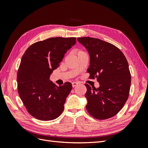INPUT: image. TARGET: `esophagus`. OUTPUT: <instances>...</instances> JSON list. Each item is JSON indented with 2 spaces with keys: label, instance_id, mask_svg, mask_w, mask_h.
<instances>
[{
  "label": "esophagus",
  "instance_id": "34e87169",
  "mask_svg": "<svg viewBox=\"0 0 148 148\" xmlns=\"http://www.w3.org/2000/svg\"><path fill=\"white\" fill-rule=\"evenodd\" d=\"M78 84V83H77V82H73V83H72V87L74 88L76 86H77Z\"/></svg>",
  "mask_w": 148,
  "mask_h": 148
}]
</instances>
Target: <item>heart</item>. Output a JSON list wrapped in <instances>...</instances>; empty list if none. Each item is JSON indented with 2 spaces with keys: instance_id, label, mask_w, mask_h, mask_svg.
<instances>
[{
  "instance_id": "b5f03b06",
  "label": "heart",
  "mask_w": 148,
  "mask_h": 148,
  "mask_svg": "<svg viewBox=\"0 0 148 148\" xmlns=\"http://www.w3.org/2000/svg\"><path fill=\"white\" fill-rule=\"evenodd\" d=\"M81 52H82V51H78V52H77V54H78V53H81Z\"/></svg>"
}]
</instances>
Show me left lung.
Segmentation results:
<instances>
[{
    "mask_svg": "<svg viewBox=\"0 0 148 148\" xmlns=\"http://www.w3.org/2000/svg\"><path fill=\"white\" fill-rule=\"evenodd\" d=\"M90 56L87 70L89 79L97 78L99 87L87 83L86 108L93 118L106 120L117 115L127 102L131 85V74L126 57L120 49L99 39L78 38Z\"/></svg>",
    "mask_w": 148,
    "mask_h": 148,
    "instance_id": "left-lung-1",
    "label": "left lung"
}]
</instances>
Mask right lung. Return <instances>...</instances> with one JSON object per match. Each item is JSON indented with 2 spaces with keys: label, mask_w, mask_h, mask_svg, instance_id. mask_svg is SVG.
<instances>
[{
  "label": "right lung",
  "mask_w": 148,
  "mask_h": 148,
  "mask_svg": "<svg viewBox=\"0 0 148 148\" xmlns=\"http://www.w3.org/2000/svg\"><path fill=\"white\" fill-rule=\"evenodd\" d=\"M76 38H51L33 44L22 56L17 73V88L28 113L41 120L59 117L72 85L57 86L49 80Z\"/></svg>",
  "instance_id": "obj_1"
}]
</instances>
